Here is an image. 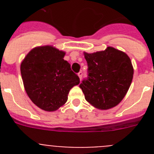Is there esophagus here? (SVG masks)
Here are the masks:
<instances>
[{
    "mask_svg": "<svg viewBox=\"0 0 154 154\" xmlns=\"http://www.w3.org/2000/svg\"><path fill=\"white\" fill-rule=\"evenodd\" d=\"M82 75H83V73H82V72H79L78 75H79V77L80 80L82 79Z\"/></svg>",
    "mask_w": 154,
    "mask_h": 154,
    "instance_id": "34e87169",
    "label": "esophagus"
}]
</instances>
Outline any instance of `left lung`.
Masks as SVG:
<instances>
[{
  "instance_id": "8db88e82",
  "label": "left lung",
  "mask_w": 154,
  "mask_h": 154,
  "mask_svg": "<svg viewBox=\"0 0 154 154\" xmlns=\"http://www.w3.org/2000/svg\"><path fill=\"white\" fill-rule=\"evenodd\" d=\"M88 76L79 87L87 102L99 109L117 106L131 85L133 68L126 53L112 47L92 54L84 52Z\"/></svg>"
}]
</instances>
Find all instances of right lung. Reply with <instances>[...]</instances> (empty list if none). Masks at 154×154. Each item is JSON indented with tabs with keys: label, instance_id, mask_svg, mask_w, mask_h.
I'll return each mask as SVG.
<instances>
[{
	"label": "right lung",
	"instance_id": "1",
	"mask_svg": "<svg viewBox=\"0 0 154 154\" xmlns=\"http://www.w3.org/2000/svg\"><path fill=\"white\" fill-rule=\"evenodd\" d=\"M65 52L52 46L36 47L21 64L24 89L31 100L42 109L52 112L68 100L70 89L79 84V76L64 60Z\"/></svg>",
	"mask_w": 154,
	"mask_h": 154
}]
</instances>
